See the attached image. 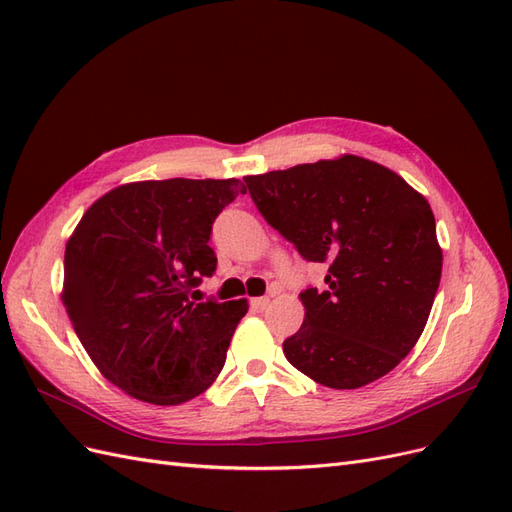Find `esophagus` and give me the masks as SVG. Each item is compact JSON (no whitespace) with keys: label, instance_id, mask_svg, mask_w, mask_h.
Wrapping results in <instances>:
<instances>
[{"label":"esophagus","instance_id":"esophagus-1","mask_svg":"<svg viewBox=\"0 0 512 512\" xmlns=\"http://www.w3.org/2000/svg\"><path fill=\"white\" fill-rule=\"evenodd\" d=\"M269 299L267 297H258V299H252V307L256 309V312H265V309L269 307Z\"/></svg>","mask_w":512,"mask_h":512}]
</instances>
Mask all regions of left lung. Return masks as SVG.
Here are the masks:
<instances>
[{"label":"left lung","mask_w":512,"mask_h":512,"mask_svg":"<svg viewBox=\"0 0 512 512\" xmlns=\"http://www.w3.org/2000/svg\"><path fill=\"white\" fill-rule=\"evenodd\" d=\"M258 211L309 262H327L318 292L299 294L292 367L337 391L389 374L421 337L442 275L427 198L391 168L352 153L245 177Z\"/></svg>","instance_id":"1"}]
</instances>
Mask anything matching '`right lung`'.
Segmentation results:
<instances>
[{"mask_svg": "<svg viewBox=\"0 0 512 512\" xmlns=\"http://www.w3.org/2000/svg\"><path fill=\"white\" fill-rule=\"evenodd\" d=\"M239 179L123 183L91 205L66 243L61 301L89 359L119 389L179 406L220 376L247 299H190L215 271L211 224Z\"/></svg>", "mask_w": 512, "mask_h": 512, "instance_id": "right-lung-1", "label": "right lung"}]
</instances>
